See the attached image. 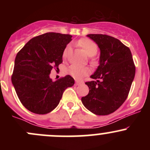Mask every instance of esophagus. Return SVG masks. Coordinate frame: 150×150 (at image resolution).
<instances>
[{"instance_id": "34e87169", "label": "esophagus", "mask_w": 150, "mask_h": 150, "mask_svg": "<svg viewBox=\"0 0 150 150\" xmlns=\"http://www.w3.org/2000/svg\"><path fill=\"white\" fill-rule=\"evenodd\" d=\"M82 83V82H81V81H75V86H78V85H80V84H81Z\"/></svg>"}]
</instances>
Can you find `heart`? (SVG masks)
I'll use <instances>...</instances> for the list:
<instances>
[{
    "label": "heart",
    "instance_id": "b5f03b06",
    "mask_svg": "<svg viewBox=\"0 0 150 150\" xmlns=\"http://www.w3.org/2000/svg\"><path fill=\"white\" fill-rule=\"evenodd\" d=\"M78 44L81 48L83 49L85 53L88 57H91V63L93 64H96V60L92 57L95 56L98 51V47L96 46V43L93 41H92L90 39L83 38L81 39L78 41ZM71 51V46L70 45H67L66 46L65 49L64 50L63 52V58H67L68 54L70 53ZM68 73L72 77V78H75V79H81L83 78L84 76L88 75L90 73V69L86 67H78L76 65H72L69 67V69L67 70Z\"/></svg>",
    "mask_w": 150,
    "mask_h": 150
}]
</instances>
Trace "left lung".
<instances>
[{"label":"left lung","instance_id":"1","mask_svg":"<svg viewBox=\"0 0 150 150\" xmlns=\"http://www.w3.org/2000/svg\"><path fill=\"white\" fill-rule=\"evenodd\" d=\"M87 37L100 49L99 65L89 88L87 96L81 98L86 109L97 115H107L117 110L127 99L134 79L136 67L129 48L118 39L102 34H89Z\"/></svg>","mask_w":150,"mask_h":150}]
</instances>
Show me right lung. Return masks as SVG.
<instances>
[{"mask_svg": "<svg viewBox=\"0 0 150 150\" xmlns=\"http://www.w3.org/2000/svg\"><path fill=\"white\" fill-rule=\"evenodd\" d=\"M70 35L47 33L30 40L18 52L11 82L18 98L29 111L39 115L50 112L59 103L64 90L75 81L66 75L56 81L50 78L53 67L62 62Z\"/></svg>", "mask_w": 150, "mask_h": 150, "instance_id": "obj_1", "label": "right lung"}]
</instances>
